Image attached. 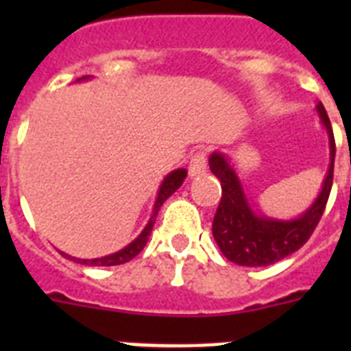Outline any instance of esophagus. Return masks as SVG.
Here are the masks:
<instances>
[{"label":"esophagus","instance_id":"esophagus-1","mask_svg":"<svg viewBox=\"0 0 351 351\" xmlns=\"http://www.w3.org/2000/svg\"><path fill=\"white\" fill-rule=\"evenodd\" d=\"M207 170V153L204 149H198L197 153L191 154L190 160V176H200Z\"/></svg>","mask_w":351,"mask_h":351}]
</instances>
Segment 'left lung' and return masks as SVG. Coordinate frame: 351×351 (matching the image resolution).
<instances>
[{
  "label": "left lung",
  "mask_w": 351,
  "mask_h": 351,
  "mask_svg": "<svg viewBox=\"0 0 351 351\" xmlns=\"http://www.w3.org/2000/svg\"><path fill=\"white\" fill-rule=\"evenodd\" d=\"M316 112L328 133L330 165L320 195L316 197L313 206L297 219L283 221V219H272L256 214L251 209L243 184L239 181L235 170L230 167L228 158L218 151L210 154V172L221 182V200L214 214L213 235L221 253L230 262L246 267H265L295 253L299 247L308 243V239L315 232L332 188L334 158H336L332 126L322 101L316 105Z\"/></svg>",
  "instance_id": "obj_1"
}]
</instances>
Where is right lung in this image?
Returning <instances> with one entry per match:
<instances>
[{
  "label": "right lung",
  "instance_id": "obj_1",
  "mask_svg": "<svg viewBox=\"0 0 351 351\" xmlns=\"http://www.w3.org/2000/svg\"><path fill=\"white\" fill-rule=\"evenodd\" d=\"M82 79H86V77H82ZM186 173L188 172H186L184 169H178V170H173V172H170L169 176L163 179V182H161L160 186V191H158L156 202H154V207H153V216H151V219L147 221V225H145V228L142 230V234L138 235L133 243H130L126 247H123V250L117 251V253H112V255L101 256V258H93V260L75 258V256H70L66 255V253H61V255L68 256V258L73 260V262L82 263V265H93V267H110V265H121V263H126L132 258H135V256L144 250L145 244H147L149 235H151V232H153L154 221H156L158 210H160V207L163 206V202H165L167 198H169L170 195H172L173 191L178 190L179 186L182 184V181L186 179Z\"/></svg>",
  "mask_w": 351,
  "mask_h": 351
}]
</instances>
